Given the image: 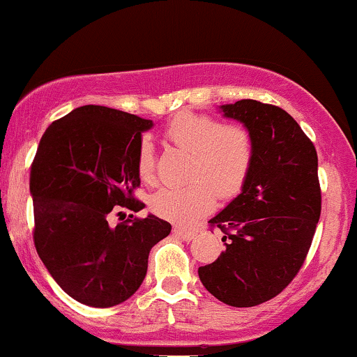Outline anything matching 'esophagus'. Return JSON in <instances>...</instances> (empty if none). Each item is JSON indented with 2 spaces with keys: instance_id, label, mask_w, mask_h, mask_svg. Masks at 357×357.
Instances as JSON below:
<instances>
[{
  "instance_id": "1",
  "label": "esophagus",
  "mask_w": 357,
  "mask_h": 357,
  "mask_svg": "<svg viewBox=\"0 0 357 357\" xmlns=\"http://www.w3.org/2000/svg\"><path fill=\"white\" fill-rule=\"evenodd\" d=\"M173 235L178 236V238L186 240V241L196 238V231H195V230H184V228H179V227L174 228Z\"/></svg>"
}]
</instances>
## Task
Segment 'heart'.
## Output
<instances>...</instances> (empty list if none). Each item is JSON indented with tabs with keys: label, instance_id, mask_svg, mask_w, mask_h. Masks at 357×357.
Instances as JSON below:
<instances>
[{
	"label": "heart",
	"instance_id": "1",
	"mask_svg": "<svg viewBox=\"0 0 357 357\" xmlns=\"http://www.w3.org/2000/svg\"><path fill=\"white\" fill-rule=\"evenodd\" d=\"M166 137L191 153L184 186H165L149 198V208L159 218L179 225L195 223L208 215L220 198H233L247 183L255 159V141L243 124H223L202 112L178 114L167 122ZM137 173L144 183L155 179L153 147L144 141L137 153Z\"/></svg>",
	"mask_w": 357,
	"mask_h": 357
}]
</instances>
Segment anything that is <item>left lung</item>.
<instances>
[{"mask_svg": "<svg viewBox=\"0 0 357 357\" xmlns=\"http://www.w3.org/2000/svg\"><path fill=\"white\" fill-rule=\"evenodd\" d=\"M221 110L248 127L255 159L240 195L210 220L227 250L198 275L223 304L253 307L278 296L309 253L322 203L317 151L277 105L243 99Z\"/></svg>", "mask_w": 357, "mask_h": 357, "instance_id": "left-lung-1", "label": "left lung"}]
</instances>
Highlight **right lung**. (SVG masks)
<instances>
[{
    "mask_svg": "<svg viewBox=\"0 0 357 357\" xmlns=\"http://www.w3.org/2000/svg\"><path fill=\"white\" fill-rule=\"evenodd\" d=\"M153 121L84 105L52 122L31 162L35 248L53 280L90 307H112L132 296L147 272L151 248L171 233L149 215L110 227L121 208L141 211L137 153Z\"/></svg>",
    "mask_w": 357,
    "mask_h": 357,
    "instance_id": "right-lung-1",
    "label": "right lung"
}]
</instances>
